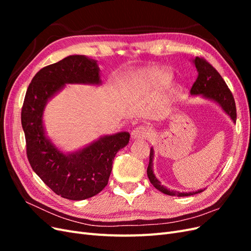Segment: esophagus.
<instances>
[{"label":"esophagus","mask_w":251,"mask_h":251,"mask_svg":"<svg viewBox=\"0 0 251 251\" xmlns=\"http://www.w3.org/2000/svg\"><path fill=\"white\" fill-rule=\"evenodd\" d=\"M148 131L147 128L144 126H138L134 128V130L132 131L131 133V137L133 140H137V139H143L148 137Z\"/></svg>","instance_id":"1"}]
</instances>
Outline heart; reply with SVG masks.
<instances>
[{"label":"heart","mask_w":251,"mask_h":251,"mask_svg":"<svg viewBox=\"0 0 251 251\" xmlns=\"http://www.w3.org/2000/svg\"><path fill=\"white\" fill-rule=\"evenodd\" d=\"M150 77H151V79L154 80H162V79H168L169 78V74L166 72H159V71H156V72H151L150 74ZM140 82H131L128 83V85H126V90L127 91V92H131V91L135 90V88L139 86Z\"/></svg>","instance_id":"obj_1"}]
</instances>
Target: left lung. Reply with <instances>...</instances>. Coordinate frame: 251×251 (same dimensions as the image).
<instances>
[{
  "label": "left lung",
  "instance_id": "obj_1",
  "mask_svg": "<svg viewBox=\"0 0 251 251\" xmlns=\"http://www.w3.org/2000/svg\"><path fill=\"white\" fill-rule=\"evenodd\" d=\"M195 65L197 72H198V77L191 89V95L197 96L201 95L205 100H208L219 104L221 109L230 117V119L235 124L237 120V109H235V102L233 96L230 92V90L227 87L226 82L222 78L219 72L212 67L209 63H207L204 58L196 57L192 60ZM153 159H154V149L151 148L150 153V162L148 166V177L151 181V183L154 185L155 188L161 193L169 195V196H177V197H186L193 196L196 194L202 193L205 191V188L198 189L195 192H178V191H171L161 184L159 181L153 170Z\"/></svg>",
  "mask_w": 251,
  "mask_h": 251
}]
</instances>
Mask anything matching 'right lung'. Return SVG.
Returning a JSON list of instances; mask_svg holds the SVG:
<instances>
[{
	"mask_svg": "<svg viewBox=\"0 0 251 251\" xmlns=\"http://www.w3.org/2000/svg\"><path fill=\"white\" fill-rule=\"evenodd\" d=\"M100 71L97 60L86 55H70L45 67L30 82L22 108L30 165L45 184L69 200H85L100 193L108 184L117 151L130 140L127 132H119L65 153L47 136L43 117L48 101L69 83L100 86Z\"/></svg>",
	"mask_w": 251,
	"mask_h": 251,
	"instance_id": "1",
	"label": "right lung"
}]
</instances>
